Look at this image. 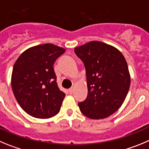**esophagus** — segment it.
<instances>
[{"mask_svg": "<svg viewBox=\"0 0 149 149\" xmlns=\"http://www.w3.org/2000/svg\"><path fill=\"white\" fill-rule=\"evenodd\" d=\"M68 91H69V93H70V94H72V93L74 92V88H73V87H72L71 88H70V89L68 90Z\"/></svg>", "mask_w": 149, "mask_h": 149, "instance_id": "1", "label": "esophagus"}]
</instances>
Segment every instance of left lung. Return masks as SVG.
I'll return each mask as SVG.
<instances>
[{"label": "left lung", "instance_id": "1", "mask_svg": "<svg viewBox=\"0 0 149 149\" xmlns=\"http://www.w3.org/2000/svg\"><path fill=\"white\" fill-rule=\"evenodd\" d=\"M86 70L88 96L79 102L81 113L93 120L115 113L124 102L131 84L126 60L118 49L93 41L75 47Z\"/></svg>", "mask_w": 149, "mask_h": 149}]
</instances>
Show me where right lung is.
Segmentation results:
<instances>
[{
    "mask_svg": "<svg viewBox=\"0 0 149 149\" xmlns=\"http://www.w3.org/2000/svg\"><path fill=\"white\" fill-rule=\"evenodd\" d=\"M65 51L44 44L26 49L16 60L12 89L20 106L30 116L47 119L59 112L65 93L58 88L53 65Z\"/></svg>",
    "mask_w": 149,
    "mask_h": 149,
    "instance_id": "add662e5",
    "label": "right lung"
}]
</instances>
